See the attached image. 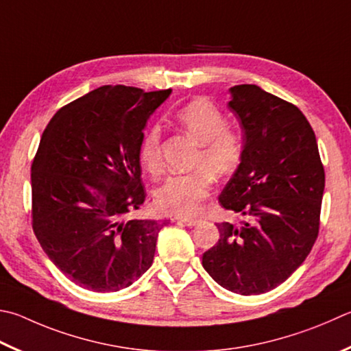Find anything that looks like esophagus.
<instances>
[{"instance_id": "esophagus-1", "label": "esophagus", "mask_w": 351, "mask_h": 351, "mask_svg": "<svg viewBox=\"0 0 351 351\" xmlns=\"http://www.w3.org/2000/svg\"><path fill=\"white\" fill-rule=\"evenodd\" d=\"M178 221L182 222V224L189 226V227H193V226L199 224V219H192V218H181V219H178Z\"/></svg>"}]
</instances>
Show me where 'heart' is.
<instances>
[{
    "mask_svg": "<svg viewBox=\"0 0 351 351\" xmlns=\"http://www.w3.org/2000/svg\"><path fill=\"white\" fill-rule=\"evenodd\" d=\"M173 123L199 144L195 167L186 175L171 176L155 193V206L165 215L195 216L210 195L215 178H228L244 156L241 132L227 125L226 114L206 98H195L173 112ZM139 162L152 176L162 173L161 133L152 127L139 144Z\"/></svg>",
    "mask_w": 351,
    "mask_h": 351,
    "instance_id": "obj_1",
    "label": "heart"
}]
</instances>
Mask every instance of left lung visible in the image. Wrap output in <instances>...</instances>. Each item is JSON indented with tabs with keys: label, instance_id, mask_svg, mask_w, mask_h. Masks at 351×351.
Wrapping results in <instances>:
<instances>
[{
	"label": "left lung",
	"instance_id": "1",
	"mask_svg": "<svg viewBox=\"0 0 351 351\" xmlns=\"http://www.w3.org/2000/svg\"><path fill=\"white\" fill-rule=\"evenodd\" d=\"M228 107L241 121L245 145L219 204L241 221L216 224L219 239L202 254V267L227 290L261 295L308 256L319 234L326 171L315 132L295 104L239 84Z\"/></svg>",
	"mask_w": 351,
	"mask_h": 351
}]
</instances>
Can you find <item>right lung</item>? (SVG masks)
I'll return each mask as SVG.
<instances>
[{"label": "right lung", "instance_id": "add662e5", "mask_svg": "<svg viewBox=\"0 0 351 351\" xmlns=\"http://www.w3.org/2000/svg\"><path fill=\"white\" fill-rule=\"evenodd\" d=\"M167 90L103 86L53 114L32 162V228L82 289H125L154 263L167 221L129 218L145 201L139 144Z\"/></svg>", "mask_w": 351, "mask_h": 351}]
</instances>
